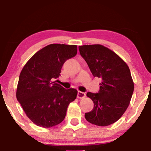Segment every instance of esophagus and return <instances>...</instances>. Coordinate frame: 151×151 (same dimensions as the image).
<instances>
[{"instance_id":"34e87169","label":"esophagus","mask_w":151,"mask_h":151,"mask_svg":"<svg viewBox=\"0 0 151 151\" xmlns=\"http://www.w3.org/2000/svg\"><path fill=\"white\" fill-rule=\"evenodd\" d=\"M77 97H78V98H79V99H82V98H85V97H86V93H84V92L78 91V92Z\"/></svg>"}]
</instances>
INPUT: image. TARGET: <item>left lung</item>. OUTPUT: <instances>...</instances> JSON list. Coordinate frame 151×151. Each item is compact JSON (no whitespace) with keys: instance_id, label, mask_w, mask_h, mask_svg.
Returning a JSON list of instances; mask_svg holds the SVG:
<instances>
[{"instance_id":"8db88e82","label":"left lung","mask_w":151,"mask_h":151,"mask_svg":"<svg viewBox=\"0 0 151 151\" xmlns=\"http://www.w3.org/2000/svg\"><path fill=\"white\" fill-rule=\"evenodd\" d=\"M94 77L102 78L98 93L88 92L94 103L84 117L93 124L106 127L118 120L127 110L134 90V83L127 63L114 51L101 45L79 46Z\"/></svg>"}]
</instances>
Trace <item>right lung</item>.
I'll use <instances>...</instances> for the list:
<instances>
[{
	"label": "right lung",
	"mask_w": 151,
	"mask_h": 151,
	"mask_svg": "<svg viewBox=\"0 0 151 151\" xmlns=\"http://www.w3.org/2000/svg\"><path fill=\"white\" fill-rule=\"evenodd\" d=\"M77 45L51 44L35 53L20 72L16 98L29 119L38 127L50 128L64 120L78 91L65 89L53 81L63 64L77 54Z\"/></svg>",
	"instance_id": "add662e5"
}]
</instances>
